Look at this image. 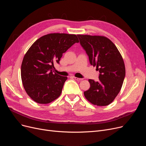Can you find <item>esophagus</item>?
<instances>
[{"instance_id": "esophagus-1", "label": "esophagus", "mask_w": 146, "mask_h": 146, "mask_svg": "<svg viewBox=\"0 0 146 146\" xmlns=\"http://www.w3.org/2000/svg\"><path fill=\"white\" fill-rule=\"evenodd\" d=\"M74 79L75 80H77V81H82L83 79L82 78H77V77H74Z\"/></svg>"}]
</instances>
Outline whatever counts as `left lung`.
I'll list each match as a JSON object with an SVG mask.
<instances>
[{"mask_svg": "<svg viewBox=\"0 0 146 146\" xmlns=\"http://www.w3.org/2000/svg\"><path fill=\"white\" fill-rule=\"evenodd\" d=\"M90 63L99 71V81L88 80L85 98L97 106H107L119 93L125 77V68L119 50L112 41L99 36L77 35Z\"/></svg>", "mask_w": 146, "mask_h": 146, "instance_id": "8db88e82", "label": "left lung"}]
</instances>
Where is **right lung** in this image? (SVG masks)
<instances>
[{
	"label": "right lung",
	"instance_id": "obj_1",
	"mask_svg": "<svg viewBox=\"0 0 146 146\" xmlns=\"http://www.w3.org/2000/svg\"><path fill=\"white\" fill-rule=\"evenodd\" d=\"M75 34L52 33L41 37L30 47L21 65V80L27 94L34 101L47 104L60 95L66 77L54 73V63L75 43Z\"/></svg>",
	"mask_w": 146,
	"mask_h": 146
}]
</instances>
